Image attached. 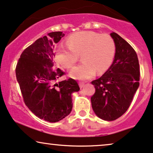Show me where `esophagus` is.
I'll return each instance as SVG.
<instances>
[{
  "label": "esophagus",
  "mask_w": 153,
  "mask_h": 153,
  "mask_svg": "<svg viewBox=\"0 0 153 153\" xmlns=\"http://www.w3.org/2000/svg\"><path fill=\"white\" fill-rule=\"evenodd\" d=\"M79 86H80V88H83L84 86V83L83 82H79Z\"/></svg>",
  "instance_id": "esophagus-1"
}]
</instances>
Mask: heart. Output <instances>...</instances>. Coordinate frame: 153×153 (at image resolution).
<instances>
[{"label": "heart", "instance_id": "obj_1", "mask_svg": "<svg viewBox=\"0 0 153 153\" xmlns=\"http://www.w3.org/2000/svg\"><path fill=\"white\" fill-rule=\"evenodd\" d=\"M115 53V43L110 35L84 31L69 36L67 45H60L56 51L57 62L71 69L80 59L84 62L74 67L71 75L85 80L96 74H102L112 64Z\"/></svg>", "mask_w": 153, "mask_h": 153}]
</instances>
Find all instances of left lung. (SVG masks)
Listing matches in <instances>:
<instances>
[{"mask_svg":"<svg viewBox=\"0 0 153 153\" xmlns=\"http://www.w3.org/2000/svg\"><path fill=\"white\" fill-rule=\"evenodd\" d=\"M114 59L108 71L91 81L96 91L91 96L93 110L98 117L114 121L123 115L139 86L140 67L137 54L128 42L115 32Z\"/></svg>","mask_w":153,"mask_h":153,"instance_id":"obj_1","label":"left lung"}]
</instances>
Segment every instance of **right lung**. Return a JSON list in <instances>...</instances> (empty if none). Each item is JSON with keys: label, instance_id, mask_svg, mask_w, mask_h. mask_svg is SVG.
<instances>
[{"label": "right lung", "instance_id": "right-lung-1", "mask_svg": "<svg viewBox=\"0 0 153 153\" xmlns=\"http://www.w3.org/2000/svg\"><path fill=\"white\" fill-rule=\"evenodd\" d=\"M64 36L62 31H54L37 39L22 53L15 68L25 105L36 116L49 122L68 115L73 105L72 94L80 89L72 78L57 83L65 72L55 68L53 49Z\"/></svg>", "mask_w": 153, "mask_h": 153}]
</instances>
